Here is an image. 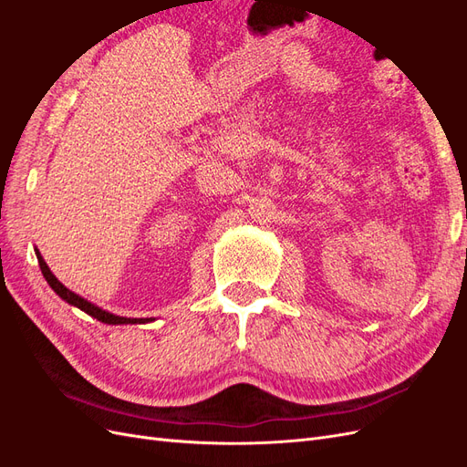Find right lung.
Returning <instances> with one entry per match:
<instances>
[{
  "label": "right lung",
  "mask_w": 467,
  "mask_h": 467,
  "mask_svg": "<svg viewBox=\"0 0 467 467\" xmlns=\"http://www.w3.org/2000/svg\"><path fill=\"white\" fill-rule=\"evenodd\" d=\"M35 253H36V259H38V265H40V271H42V276L47 278V282L50 285V288L60 296V298L64 300V302H67L69 306H76V307H79L81 312H86L88 316H91V317H95L97 321H101V323H109V325H126V323H148V321H151V317L150 319H136V317H120V316H115V314H110V312H105V309H101V307H97L95 304H91V302H88L86 298H81V296H78L76 292H72L69 288H66L62 282L56 278L52 273H50V268H48V265L45 263V259H42V255H40V251L38 249H35Z\"/></svg>",
  "instance_id": "add662e5"
}]
</instances>
